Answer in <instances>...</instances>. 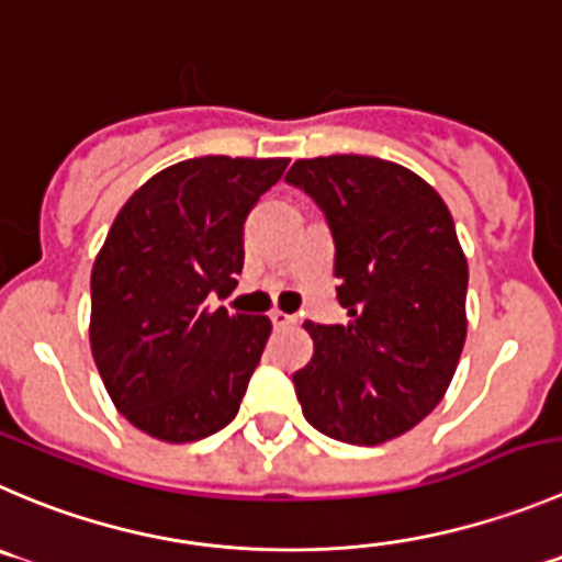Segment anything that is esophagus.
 Wrapping results in <instances>:
<instances>
[{
  "label": "esophagus",
  "mask_w": 562,
  "mask_h": 562,
  "mask_svg": "<svg viewBox=\"0 0 562 562\" xmlns=\"http://www.w3.org/2000/svg\"><path fill=\"white\" fill-rule=\"evenodd\" d=\"M270 319H272V325H276V328H284V325H295L297 323V317L295 314H286V312H272L270 314Z\"/></svg>",
  "instance_id": "esophagus-1"
}]
</instances>
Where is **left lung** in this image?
Wrapping results in <instances>:
<instances>
[{
    "instance_id": "left-lung-1",
    "label": "left lung",
    "mask_w": 562,
    "mask_h": 562,
    "mask_svg": "<svg viewBox=\"0 0 562 562\" xmlns=\"http://www.w3.org/2000/svg\"><path fill=\"white\" fill-rule=\"evenodd\" d=\"M286 181L334 234L345 325L306 323L314 356L292 375L303 416L347 445H383L450 389L467 341L469 265L450 210L414 170L378 157L297 159Z\"/></svg>"
}]
</instances>
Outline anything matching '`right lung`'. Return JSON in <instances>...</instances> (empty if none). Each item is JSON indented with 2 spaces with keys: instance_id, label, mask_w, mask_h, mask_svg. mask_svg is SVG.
I'll return each mask as SVG.
<instances>
[{
  "instance_id": "obj_1",
  "label": "right lung",
  "mask_w": 562,
  "mask_h": 562,
  "mask_svg": "<svg viewBox=\"0 0 562 562\" xmlns=\"http://www.w3.org/2000/svg\"><path fill=\"white\" fill-rule=\"evenodd\" d=\"M290 159L195 157L121 206L90 272V350L115 408L168 445L237 416L272 325L212 308L243 272L245 217Z\"/></svg>"
}]
</instances>
